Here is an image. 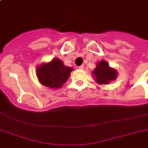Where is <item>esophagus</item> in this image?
<instances>
[{
    "mask_svg": "<svg viewBox=\"0 0 148 148\" xmlns=\"http://www.w3.org/2000/svg\"><path fill=\"white\" fill-rule=\"evenodd\" d=\"M78 68H79V69H81V70H84V65L82 64V65H81V66H79Z\"/></svg>",
    "mask_w": 148,
    "mask_h": 148,
    "instance_id": "obj_1",
    "label": "esophagus"
}]
</instances>
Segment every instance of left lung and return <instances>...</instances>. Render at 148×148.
I'll return each mask as SVG.
<instances>
[{
  "label": "left lung",
  "mask_w": 148,
  "mask_h": 148,
  "mask_svg": "<svg viewBox=\"0 0 148 148\" xmlns=\"http://www.w3.org/2000/svg\"><path fill=\"white\" fill-rule=\"evenodd\" d=\"M95 80L99 84H108L117 78V71L109 67L108 63L102 60L97 64V67L92 71Z\"/></svg>",
  "instance_id": "8db88e82"
}]
</instances>
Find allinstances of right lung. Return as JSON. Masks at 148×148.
Instances as JSON below:
<instances>
[{
	"label": "right lung",
	"mask_w": 148,
	"mask_h": 148,
	"mask_svg": "<svg viewBox=\"0 0 148 148\" xmlns=\"http://www.w3.org/2000/svg\"><path fill=\"white\" fill-rule=\"evenodd\" d=\"M73 68L64 65L58 58L49 63L42 64L37 68V77L40 83L49 88H61L67 81Z\"/></svg>",
	"instance_id": "add662e5"
}]
</instances>
